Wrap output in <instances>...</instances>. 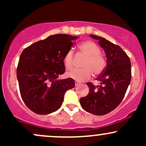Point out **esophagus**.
Segmentation results:
<instances>
[{"label":"esophagus","instance_id":"34e87169","mask_svg":"<svg viewBox=\"0 0 146 146\" xmlns=\"http://www.w3.org/2000/svg\"><path fill=\"white\" fill-rule=\"evenodd\" d=\"M80 83L78 82H77V81L75 82V86H78V85H80Z\"/></svg>","mask_w":146,"mask_h":146}]
</instances>
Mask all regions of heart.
<instances>
[{"mask_svg":"<svg viewBox=\"0 0 146 146\" xmlns=\"http://www.w3.org/2000/svg\"><path fill=\"white\" fill-rule=\"evenodd\" d=\"M80 49L87 57L83 67L84 69H74L68 72L66 76L77 82L86 81L92 77L93 73L98 75L101 74L106 66V60L100 56L98 46L91 41H86L80 44ZM64 64L66 69L70 70L73 66V51L69 50L64 57Z\"/></svg>","mask_w":146,"mask_h":146,"instance_id":"heart-1","label":"heart"}]
</instances>
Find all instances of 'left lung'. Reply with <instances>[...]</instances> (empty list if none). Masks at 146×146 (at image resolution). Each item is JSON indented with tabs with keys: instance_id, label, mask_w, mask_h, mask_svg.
I'll return each mask as SVG.
<instances>
[{
	"instance_id": "1",
	"label": "left lung",
	"mask_w": 146,
	"mask_h": 146,
	"mask_svg": "<svg viewBox=\"0 0 146 146\" xmlns=\"http://www.w3.org/2000/svg\"><path fill=\"white\" fill-rule=\"evenodd\" d=\"M99 40L106 56V66L97 80L100 86L88 82L89 93L80 100L84 110L95 115H103L116 108L128 89L131 80V64L123 49L104 38L90 35Z\"/></svg>"
}]
</instances>
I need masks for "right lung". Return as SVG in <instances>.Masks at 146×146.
Here are the masks:
<instances>
[{"instance_id": "1", "label": "right lung", "mask_w": 146, "mask_h": 146, "mask_svg": "<svg viewBox=\"0 0 146 146\" xmlns=\"http://www.w3.org/2000/svg\"><path fill=\"white\" fill-rule=\"evenodd\" d=\"M78 36L55 34L25 48L17 79L23 102L33 112L48 115L61 107L65 93L75 87L72 78L58 80L65 71L64 57Z\"/></svg>"}]
</instances>
